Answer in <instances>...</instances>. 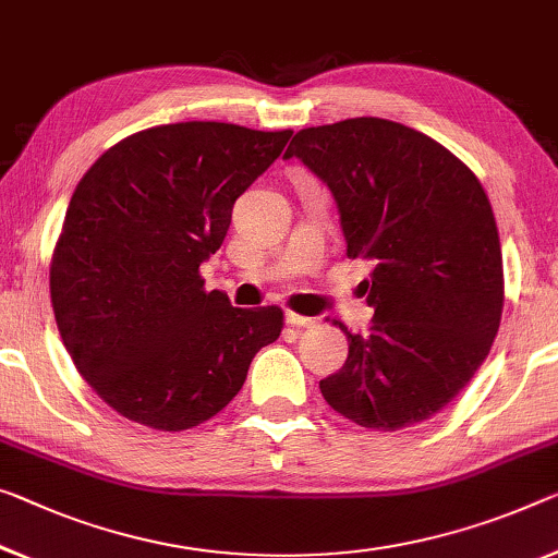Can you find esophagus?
<instances>
[{"label": "esophagus", "mask_w": 558, "mask_h": 558, "mask_svg": "<svg viewBox=\"0 0 558 558\" xmlns=\"http://www.w3.org/2000/svg\"><path fill=\"white\" fill-rule=\"evenodd\" d=\"M284 322L291 324V327H302V329L316 327L314 316H302V314H294V312H287V314H284Z\"/></svg>", "instance_id": "1"}]
</instances>
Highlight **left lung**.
<instances>
[{
	"mask_svg": "<svg viewBox=\"0 0 558 558\" xmlns=\"http://www.w3.org/2000/svg\"><path fill=\"white\" fill-rule=\"evenodd\" d=\"M287 159L337 202L351 259L372 267L366 333L319 381L351 422L379 432L422 424L466 387L501 322L504 269L492 204L464 161L432 136L379 117L308 126Z\"/></svg>",
	"mask_w": 558,
	"mask_h": 558,
	"instance_id": "obj_1",
	"label": "left lung"
}]
</instances>
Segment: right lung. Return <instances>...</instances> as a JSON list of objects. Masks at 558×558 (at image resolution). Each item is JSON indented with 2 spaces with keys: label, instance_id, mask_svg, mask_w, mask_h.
<instances>
[{
  "label": "right lung",
  "instance_id": "1",
  "mask_svg": "<svg viewBox=\"0 0 558 558\" xmlns=\"http://www.w3.org/2000/svg\"><path fill=\"white\" fill-rule=\"evenodd\" d=\"M289 136L151 126L76 184L51 256V306L74 366L122 416L159 432L207 422L242 389L256 351L279 339V306H231L204 291L199 267Z\"/></svg>",
  "mask_w": 558,
  "mask_h": 558
}]
</instances>
